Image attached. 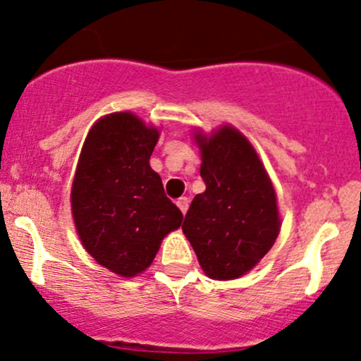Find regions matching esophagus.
<instances>
[{"instance_id": "34e87169", "label": "esophagus", "mask_w": 361, "mask_h": 361, "mask_svg": "<svg viewBox=\"0 0 361 361\" xmlns=\"http://www.w3.org/2000/svg\"><path fill=\"white\" fill-rule=\"evenodd\" d=\"M189 199L188 197H180V199H177V207L180 209L182 211V214H185V212H188V209H189Z\"/></svg>"}]
</instances>
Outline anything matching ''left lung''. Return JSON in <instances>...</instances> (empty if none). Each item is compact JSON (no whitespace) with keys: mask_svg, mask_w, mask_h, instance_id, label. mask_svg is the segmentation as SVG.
<instances>
[{"mask_svg":"<svg viewBox=\"0 0 361 361\" xmlns=\"http://www.w3.org/2000/svg\"><path fill=\"white\" fill-rule=\"evenodd\" d=\"M195 142L206 190L194 197L182 231L209 278H239L264 257L279 234L274 188L238 128L222 126L209 137L199 132Z\"/></svg>","mask_w":361,"mask_h":361,"instance_id":"1","label":"left lung"}]
</instances>
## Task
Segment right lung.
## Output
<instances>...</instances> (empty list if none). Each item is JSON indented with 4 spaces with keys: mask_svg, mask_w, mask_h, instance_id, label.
<instances>
[{
    "mask_svg": "<svg viewBox=\"0 0 361 361\" xmlns=\"http://www.w3.org/2000/svg\"><path fill=\"white\" fill-rule=\"evenodd\" d=\"M159 130L130 112L102 117L88 132L72 185V214L83 247L112 273L133 278L152 264L182 212L149 160Z\"/></svg>",
    "mask_w": 361,
    "mask_h": 361,
    "instance_id": "right-lung-1",
    "label": "right lung"
}]
</instances>
